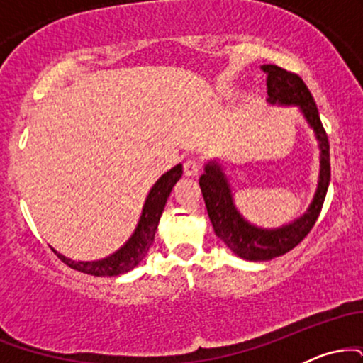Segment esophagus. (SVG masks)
<instances>
[{
    "label": "esophagus",
    "instance_id": "obj_1",
    "mask_svg": "<svg viewBox=\"0 0 363 363\" xmlns=\"http://www.w3.org/2000/svg\"><path fill=\"white\" fill-rule=\"evenodd\" d=\"M199 170H201V165H199V162L196 158H187V160H184V174L187 177H196L199 174Z\"/></svg>",
    "mask_w": 363,
    "mask_h": 363
}]
</instances>
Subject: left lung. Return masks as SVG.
<instances>
[{
	"label": "left lung",
	"instance_id": "8db88e82",
	"mask_svg": "<svg viewBox=\"0 0 363 363\" xmlns=\"http://www.w3.org/2000/svg\"><path fill=\"white\" fill-rule=\"evenodd\" d=\"M262 72L268 74L266 89L272 106L297 107L307 126L314 131L319 150V177L311 205L301 216L283 223L280 227L264 228L249 222L235 206L234 191L225 167L218 160L205 162V172L199 177L203 198L210 222L216 237L230 249L235 256L245 261H269L291 251L311 232L320 213L326 198L331 167H329V141L320 123L319 111L315 107L309 89L297 74L285 72L274 65H262Z\"/></svg>",
	"mask_w": 363,
	"mask_h": 363
}]
</instances>
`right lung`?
Returning <instances> with one entry per match:
<instances>
[{"label":"right lung","instance_id":"obj_1","mask_svg":"<svg viewBox=\"0 0 363 363\" xmlns=\"http://www.w3.org/2000/svg\"><path fill=\"white\" fill-rule=\"evenodd\" d=\"M181 176L182 164H177L167 170L164 176L158 177V181L148 191L140 220L133 234L129 235V239L121 245L118 251L109 254V256L95 261H74L72 257H66L65 254L57 252L54 247L51 249L69 268L86 274H94V277H118V274L131 272L145 259L150 247H152L162 211H164L165 203H167L170 191H172V187L176 186Z\"/></svg>","mask_w":363,"mask_h":363}]
</instances>
